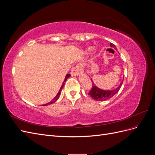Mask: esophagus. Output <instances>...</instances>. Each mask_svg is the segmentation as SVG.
<instances>
[{"label": "esophagus", "instance_id": "1", "mask_svg": "<svg viewBox=\"0 0 155 155\" xmlns=\"http://www.w3.org/2000/svg\"><path fill=\"white\" fill-rule=\"evenodd\" d=\"M83 67L81 63L78 64L76 67L73 68L71 70V75L72 76H78L79 74L83 73Z\"/></svg>", "mask_w": 155, "mask_h": 155}]
</instances>
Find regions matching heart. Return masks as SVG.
Here are the masks:
<instances>
[{"instance_id":"heart-1","label":"heart","mask_w":155,"mask_h":155,"mask_svg":"<svg viewBox=\"0 0 155 155\" xmlns=\"http://www.w3.org/2000/svg\"><path fill=\"white\" fill-rule=\"evenodd\" d=\"M93 50H94V48L92 47V46H89V47H88L87 48L86 51H87V53H88V54H91Z\"/></svg>"}]
</instances>
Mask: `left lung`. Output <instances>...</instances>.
<instances>
[{
  "instance_id": "8db88e82",
  "label": "left lung",
  "mask_w": 155,
  "mask_h": 155,
  "mask_svg": "<svg viewBox=\"0 0 155 155\" xmlns=\"http://www.w3.org/2000/svg\"><path fill=\"white\" fill-rule=\"evenodd\" d=\"M110 46L112 48H116L115 45L112 43H110ZM123 81H124V79L121 81L120 85L118 87L114 89H112V90H103L101 88H98L97 86L95 85V84L93 83L92 88L91 89V91H90V92H89L88 95L90 96L92 99L95 100L96 101L107 100L110 99V98H111L112 97H113L116 94L118 93L121 85H122Z\"/></svg>"
}]
</instances>
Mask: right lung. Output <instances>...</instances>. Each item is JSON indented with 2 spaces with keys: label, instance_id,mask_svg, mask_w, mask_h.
Instances as JSON below:
<instances>
[{
  "label": "right lung",
  "instance_id": "obj_1",
  "mask_svg": "<svg viewBox=\"0 0 155 155\" xmlns=\"http://www.w3.org/2000/svg\"><path fill=\"white\" fill-rule=\"evenodd\" d=\"M70 74H67L66 75V76H65V78H64V81H63V84H62L61 87V88H60L59 91L58 92V94L55 96V97L54 98V99H53L52 100H51V101H50L49 103H48V104H46L43 105V106H46V105H48L52 104H54V103H55L56 101H57V100L59 99V96H60L61 93V90H62L63 88V87H64V83H65V82H66V81L67 80V79H68V78H70Z\"/></svg>",
  "mask_w": 155,
  "mask_h": 155
}]
</instances>
